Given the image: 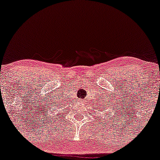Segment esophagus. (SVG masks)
I'll use <instances>...</instances> for the list:
<instances>
[{
    "label": "esophagus",
    "instance_id": "1",
    "mask_svg": "<svg viewBox=\"0 0 160 160\" xmlns=\"http://www.w3.org/2000/svg\"><path fill=\"white\" fill-rule=\"evenodd\" d=\"M79 102H80V103H82V100H80Z\"/></svg>",
    "mask_w": 160,
    "mask_h": 160
}]
</instances>
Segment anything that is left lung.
I'll use <instances>...</instances> for the list:
<instances>
[{"mask_svg": "<svg viewBox=\"0 0 160 160\" xmlns=\"http://www.w3.org/2000/svg\"><path fill=\"white\" fill-rule=\"evenodd\" d=\"M99 105H100V104H99ZM98 109H99V108H98ZM100 109H101V107H100ZM100 109H99V111H100Z\"/></svg>", "mask_w": 160, "mask_h": 160, "instance_id": "obj_1", "label": "left lung"}]
</instances>
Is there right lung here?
Segmentation results:
<instances>
[{"instance_id":"1","label":"right lung","mask_w":160,"mask_h":160,"mask_svg":"<svg viewBox=\"0 0 160 160\" xmlns=\"http://www.w3.org/2000/svg\"><path fill=\"white\" fill-rule=\"evenodd\" d=\"M56 107H57V108H59V106H58V104H56V106H55V107H54V108H54V110L56 109Z\"/></svg>"}]
</instances>
